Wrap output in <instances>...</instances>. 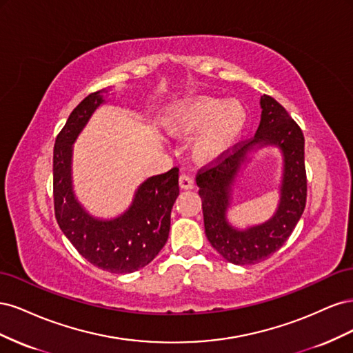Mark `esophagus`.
<instances>
[{"instance_id":"34e87169","label":"esophagus","mask_w":353,"mask_h":353,"mask_svg":"<svg viewBox=\"0 0 353 353\" xmlns=\"http://www.w3.org/2000/svg\"><path fill=\"white\" fill-rule=\"evenodd\" d=\"M179 187L183 190H191L194 188V181L191 176H188L187 174H183L179 176Z\"/></svg>"}]
</instances>
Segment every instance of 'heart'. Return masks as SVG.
I'll list each match as a JSON object with an SVG mask.
<instances>
[{
    "label": "heart",
    "mask_w": 353,
    "mask_h": 353,
    "mask_svg": "<svg viewBox=\"0 0 353 353\" xmlns=\"http://www.w3.org/2000/svg\"><path fill=\"white\" fill-rule=\"evenodd\" d=\"M248 109L240 100L208 95L181 100L166 110L163 123L175 137L197 135L193 156L200 163H213L227 156L248 126Z\"/></svg>",
    "instance_id": "b5f03b06"
}]
</instances>
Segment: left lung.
Instances as JSON below:
<instances>
[{
	"label": "left lung",
	"mask_w": 353,
	"mask_h": 353,
	"mask_svg": "<svg viewBox=\"0 0 353 353\" xmlns=\"http://www.w3.org/2000/svg\"><path fill=\"white\" fill-rule=\"evenodd\" d=\"M261 123L256 135L236 145L197 175L205 232L213 249L234 265H253L270 258L290 237L306 205L305 138L302 130L283 105L270 95L261 97ZM274 145L283 154V176L279 208L272 219L244 230L231 226L226 218L230 194L248 154L262 146Z\"/></svg>",
	"instance_id": "8db88e82"
}]
</instances>
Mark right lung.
I'll return each mask as SVG.
<instances>
[{
    "instance_id": "add662e5",
    "label": "right lung",
    "mask_w": 353,
    "mask_h": 353,
    "mask_svg": "<svg viewBox=\"0 0 353 353\" xmlns=\"http://www.w3.org/2000/svg\"><path fill=\"white\" fill-rule=\"evenodd\" d=\"M100 90L85 97L56 138L52 154V193L63 234L85 259L113 274H130L150 263L168 241L170 210L179 194L178 168L147 178L131 206L112 219L95 218L78 201L72 183L73 143L92 113L105 103Z\"/></svg>"
}]
</instances>
